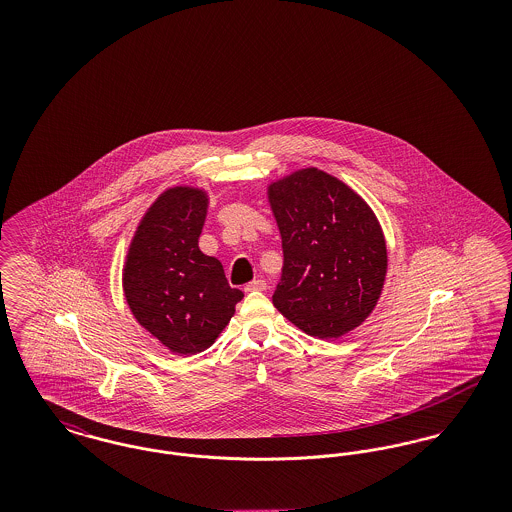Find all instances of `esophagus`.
<instances>
[{"label":"esophagus","mask_w":512,"mask_h":512,"mask_svg":"<svg viewBox=\"0 0 512 512\" xmlns=\"http://www.w3.org/2000/svg\"><path fill=\"white\" fill-rule=\"evenodd\" d=\"M267 288V282L259 278V280H253V282H249V284L245 286L244 290L245 292H265Z\"/></svg>","instance_id":"34e87169"}]
</instances>
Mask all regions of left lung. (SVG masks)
<instances>
[{
    "instance_id": "obj_1",
    "label": "left lung",
    "mask_w": 512,
    "mask_h": 512,
    "mask_svg": "<svg viewBox=\"0 0 512 512\" xmlns=\"http://www.w3.org/2000/svg\"><path fill=\"white\" fill-rule=\"evenodd\" d=\"M267 195L284 249L274 307L318 340L361 326L388 272L374 211L347 184L315 167L270 182Z\"/></svg>"
}]
</instances>
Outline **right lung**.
I'll return each instance as SVG.
<instances>
[{
    "instance_id": "add662e5",
    "label": "right lung",
    "mask_w": 512,
    "mask_h": 512,
    "mask_svg": "<svg viewBox=\"0 0 512 512\" xmlns=\"http://www.w3.org/2000/svg\"><path fill=\"white\" fill-rule=\"evenodd\" d=\"M209 195L174 186L140 220L122 268V290L134 318L176 355L211 347L244 293L228 286L219 259L199 249Z\"/></svg>"
}]
</instances>
